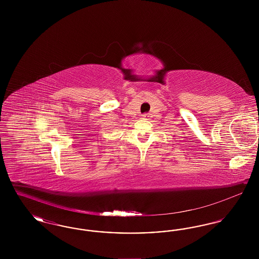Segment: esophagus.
<instances>
[{"label":"esophagus","mask_w":259,"mask_h":259,"mask_svg":"<svg viewBox=\"0 0 259 259\" xmlns=\"http://www.w3.org/2000/svg\"><path fill=\"white\" fill-rule=\"evenodd\" d=\"M144 117H147V118H148V117H149V114H148V113H145V114H144Z\"/></svg>","instance_id":"1"}]
</instances>
